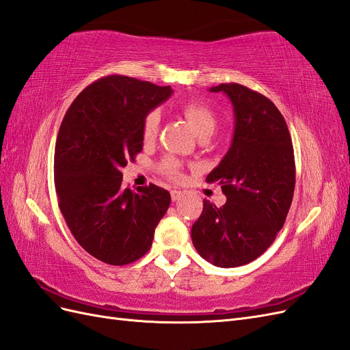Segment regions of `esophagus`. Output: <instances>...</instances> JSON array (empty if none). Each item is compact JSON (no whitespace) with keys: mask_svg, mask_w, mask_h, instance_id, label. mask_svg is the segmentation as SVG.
Masks as SVG:
<instances>
[{"mask_svg":"<svg viewBox=\"0 0 350 350\" xmlns=\"http://www.w3.org/2000/svg\"><path fill=\"white\" fill-rule=\"evenodd\" d=\"M183 196V192L182 191H172V201H178Z\"/></svg>","mask_w":350,"mask_h":350,"instance_id":"34e87169","label":"esophagus"}]
</instances>
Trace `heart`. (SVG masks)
Instances as JSON below:
<instances>
[{
	"instance_id": "obj_1",
	"label": "heart",
	"mask_w": 350,
	"mask_h": 350,
	"mask_svg": "<svg viewBox=\"0 0 350 350\" xmlns=\"http://www.w3.org/2000/svg\"><path fill=\"white\" fill-rule=\"evenodd\" d=\"M182 114L187 120V123L193 129L196 136H201L202 133H208V132L209 133L214 132L215 116L213 113V109L209 108L205 103L202 101L186 103L182 105ZM158 126H159V113L158 111L149 113L144 123L145 141H152V139L157 136ZM161 170L164 174L177 178L180 176V163H178L177 159L168 157L161 163Z\"/></svg>"
}]
</instances>
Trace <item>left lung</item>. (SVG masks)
I'll return each mask as SVG.
<instances>
[{"mask_svg":"<svg viewBox=\"0 0 350 350\" xmlns=\"http://www.w3.org/2000/svg\"><path fill=\"white\" fill-rule=\"evenodd\" d=\"M233 105L232 144L206 182H218L227 201H204L192 226V243L208 262L233 268L252 262L283 227L295 192V157L282 113L264 95L237 83H221Z\"/></svg>","mask_w":350,"mask_h":350,"instance_id":"8db88e82","label":"left lung"}]
</instances>
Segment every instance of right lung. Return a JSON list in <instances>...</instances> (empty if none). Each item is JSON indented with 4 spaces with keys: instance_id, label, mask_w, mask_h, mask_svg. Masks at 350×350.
Listing matches in <instances>:
<instances>
[{
    "instance_id": "right-lung-1",
    "label": "right lung",
    "mask_w": 350,
    "mask_h": 350,
    "mask_svg": "<svg viewBox=\"0 0 350 350\" xmlns=\"http://www.w3.org/2000/svg\"><path fill=\"white\" fill-rule=\"evenodd\" d=\"M173 95L135 77L113 75L89 85L70 105L54 154L58 205L88 254L109 265L144 256L170 206L155 185L124 189L122 168L144 148L146 116Z\"/></svg>"
}]
</instances>
